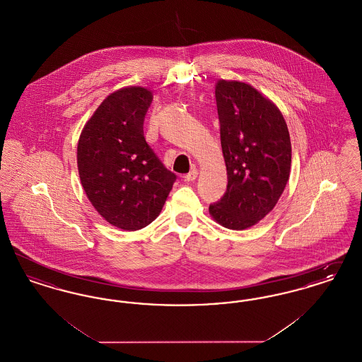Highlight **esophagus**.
<instances>
[{
	"label": "esophagus",
	"instance_id": "esophagus-1",
	"mask_svg": "<svg viewBox=\"0 0 362 362\" xmlns=\"http://www.w3.org/2000/svg\"><path fill=\"white\" fill-rule=\"evenodd\" d=\"M197 176H198V170L194 167V168H192L187 175H185L183 177H185L186 182H194V180L197 179Z\"/></svg>",
	"mask_w": 362,
	"mask_h": 362
}]
</instances>
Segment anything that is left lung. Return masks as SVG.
<instances>
[{
	"label": "left lung",
	"instance_id": "8db88e82",
	"mask_svg": "<svg viewBox=\"0 0 362 362\" xmlns=\"http://www.w3.org/2000/svg\"><path fill=\"white\" fill-rule=\"evenodd\" d=\"M228 186L209 206L213 220L243 230L266 217L289 180L292 145L279 108L254 86L235 80L216 83Z\"/></svg>",
	"mask_w": 362,
	"mask_h": 362
}]
</instances>
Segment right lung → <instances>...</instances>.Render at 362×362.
<instances>
[{
    "label": "right lung",
    "instance_id": "1",
    "mask_svg": "<svg viewBox=\"0 0 362 362\" xmlns=\"http://www.w3.org/2000/svg\"><path fill=\"white\" fill-rule=\"evenodd\" d=\"M152 100L144 86L112 92L86 122L77 145L78 175L89 202L123 230L155 221L176 180L144 137Z\"/></svg>",
    "mask_w": 362,
    "mask_h": 362
}]
</instances>
